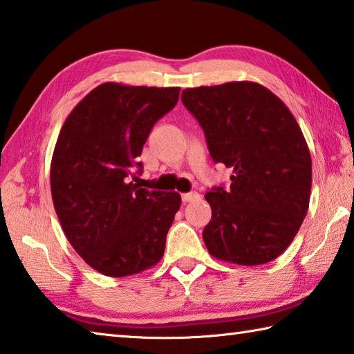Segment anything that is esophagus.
<instances>
[{"instance_id":"1","label":"esophagus","mask_w":354,"mask_h":354,"mask_svg":"<svg viewBox=\"0 0 354 354\" xmlns=\"http://www.w3.org/2000/svg\"><path fill=\"white\" fill-rule=\"evenodd\" d=\"M181 196L184 203H190V201H196L199 198V194H196V192H187V194H183Z\"/></svg>"}]
</instances>
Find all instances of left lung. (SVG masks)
Returning a JSON list of instances; mask_svg holds the SVG:
<instances>
[{"label": "left lung", "instance_id": "left-lung-1", "mask_svg": "<svg viewBox=\"0 0 354 354\" xmlns=\"http://www.w3.org/2000/svg\"><path fill=\"white\" fill-rule=\"evenodd\" d=\"M181 99L203 127L212 159L234 170L227 190L205 194L209 254L244 266L277 259L310 205L311 155L297 120L255 82L185 88Z\"/></svg>", "mask_w": 354, "mask_h": 354}]
</instances>
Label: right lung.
I'll list each match as a JSON object with an SVG mask.
<instances>
[{"instance_id":"obj_1","label":"right lung","mask_w":354,"mask_h":354,"mask_svg":"<svg viewBox=\"0 0 354 354\" xmlns=\"http://www.w3.org/2000/svg\"><path fill=\"white\" fill-rule=\"evenodd\" d=\"M181 88L106 82L63 124L50 160V192L63 232L89 266L127 277L162 259L181 205L178 192L140 189L133 170L153 125L176 105Z\"/></svg>"}]
</instances>
